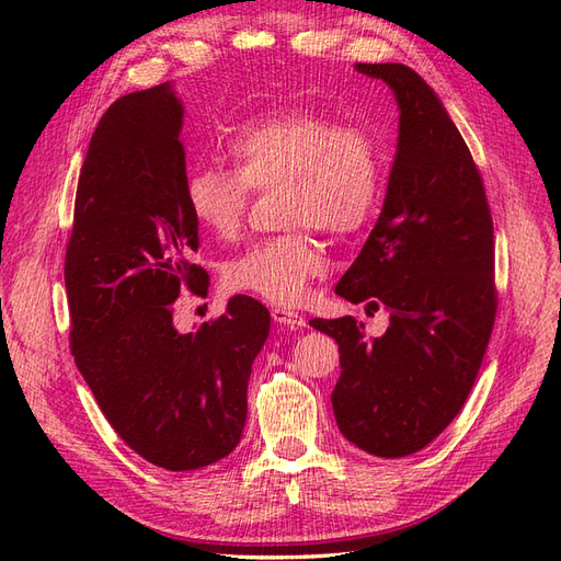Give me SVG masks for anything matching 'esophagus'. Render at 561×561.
I'll return each instance as SVG.
<instances>
[{
  "label": "esophagus",
  "mask_w": 561,
  "mask_h": 561,
  "mask_svg": "<svg viewBox=\"0 0 561 561\" xmlns=\"http://www.w3.org/2000/svg\"><path fill=\"white\" fill-rule=\"evenodd\" d=\"M273 319H275V323H279L284 328H291V330H298V328L305 325L302 314L294 312V309H286V307H275L273 309Z\"/></svg>",
  "instance_id": "esophagus-1"
}]
</instances>
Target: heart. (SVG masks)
I'll return each instance as SVG.
<instances>
[{
	"label": "heart",
	"mask_w": 561,
	"mask_h": 561,
	"mask_svg": "<svg viewBox=\"0 0 561 561\" xmlns=\"http://www.w3.org/2000/svg\"><path fill=\"white\" fill-rule=\"evenodd\" d=\"M228 165H201L184 184L194 219L219 240H233L252 190L284 186V224L294 231L249 244L228 263L231 291L273 305H298L330 261L314 236L358 231L381 192V152L367 127L330 113L294 108L249 119L228 136Z\"/></svg>",
	"instance_id": "obj_1"
}]
</instances>
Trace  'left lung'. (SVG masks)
Here are the masks:
<instances>
[{
    "instance_id": "obj_1",
    "label": "left lung",
    "mask_w": 561,
    "mask_h": 561,
    "mask_svg": "<svg viewBox=\"0 0 561 561\" xmlns=\"http://www.w3.org/2000/svg\"><path fill=\"white\" fill-rule=\"evenodd\" d=\"M356 71L396 94L400 134L381 215L335 294L388 309L390 325L375 340L354 317L309 325L340 346V432L404 458L450 425L479 375L496 312L494 233L481 173L434 90L396 61Z\"/></svg>"
}]
</instances>
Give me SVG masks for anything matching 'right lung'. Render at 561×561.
Segmentation results:
<instances>
[{
  "label": "right lung",
  "instance_id": "obj_1",
  "mask_svg": "<svg viewBox=\"0 0 561 561\" xmlns=\"http://www.w3.org/2000/svg\"><path fill=\"white\" fill-rule=\"evenodd\" d=\"M182 101L171 82L103 113L80 169L65 284L71 351L94 400L131 450L169 471L231 453L270 312L233 296L194 333L173 325L182 286L207 294L190 263L198 221L184 196Z\"/></svg>",
  "mask_w": 561,
  "mask_h": 561
}]
</instances>
